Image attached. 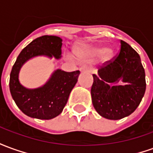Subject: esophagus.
I'll return each instance as SVG.
<instances>
[{
    "mask_svg": "<svg viewBox=\"0 0 153 153\" xmlns=\"http://www.w3.org/2000/svg\"><path fill=\"white\" fill-rule=\"evenodd\" d=\"M80 71L83 72V73H91L92 72V69L88 65H83L80 68Z\"/></svg>",
    "mask_w": 153,
    "mask_h": 153,
    "instance_id": "obj_1",
    "label": "esophagus"
}]
</instances>
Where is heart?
I'll list each match as a JSON object with an SVG mask.
<instances>
[{
	"mask_svg": "<svg viewBox=\"0 0 153 153\" xmlns=\"http://www.w3.org/2000/svg\"><path fill=\"white\" fill-rule=\"evenodd\" d=\"M105 51V47L102 45L95 46V47H89L85 45L80 46L76 49V52L78 56H85L88 55H100L103 53V51ZM113 56V50L112 49H106L104 52V57L109 60ZM71 58V57H70Z\"/></svg>",
	"mask_w": 153,
	"mask_h": 153,
	"instance_id": "b5f03b06",
	"label": "heart"
}]
</instances>
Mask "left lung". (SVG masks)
Returning <instances> with one entry per match:
<instances>
[{"mask_svg":"<svg viewBox=\"0 0 153 153\" xmlns=\"http://www.w3.org/2000/svg\"><path fill=\"white\" fill-rule=\"evenodd\" d=\"M99 77L93 74V105L97 113L109 120H120L137 109L146 90L145 71L138 52L120 40L119 53L103 63ZM122 79L126 85H111Z\"/></svg>","mask_w":153,"mask_h":153,"instance_id":"obj_1","label":"left lung"}]
</instances>
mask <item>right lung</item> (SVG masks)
Instances as JSON below:
<instances>
[{
	"instance_id": "1",
	"label": "right lung",
	"mask_w": 153,
	"mask_h": 153,
	"mask_svg": "<svg viewBox=\"0 0 153 153\" xmlns=\"http://www.w3.org/2000/svg\"><path fill=\"white\" fill-rule=\"evenodd\" d=\"M62 39L56 36L44 35L25 47L12 67L10 90L13 99L22 112L32 118L50 120L62 112L71 90L78 81L80 72L57 70L44 86L36 89L25 88L19 83V71L25 61L37 56H55L61 55Z\"/></svg>"
}]
</instances>
